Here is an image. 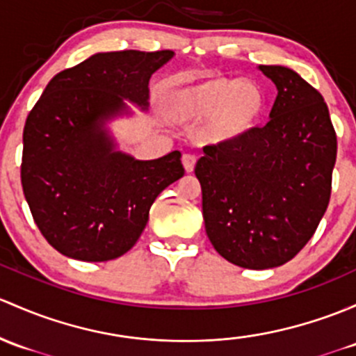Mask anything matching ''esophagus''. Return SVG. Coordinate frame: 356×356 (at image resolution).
<instances>
[{
	"label": "esophagus",
	"mask_w": 356,
	"mask_h": 356,
	"mask_svg": "<svg viewBox=\"0 0 356 356\" xmlns=\"http://www.w3.org/2000/svg\"><path fill=\"white\" fill-rule=\"evenodd\" d=\"M182 165H184L186 172L191 174V172L194 170V167H196V156H194V155H182Z\"/></svg>",
	"instance_id": "34e87169"
}]
</instances>
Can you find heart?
Masks as SVG:
<instances>
[{
    "label": "heart",
    "instance_id": "heart-1",
    "mask_svg": "<svg viewBox=\"0 0 356 356\" xmlns=\"http://www.w3.org/2000/svg\"><path fill=\"white\" fill-rule=\"evenodd\" d=\"M163 109L181 124L204 118L201 140L211 147H230L259 128L268 99L254 81L208 74L175 81L163 95Z\"/></svg>",
    "mask_w": 356,
    "mask_h": 356
}]
</instances>
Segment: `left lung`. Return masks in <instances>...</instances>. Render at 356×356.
I'll return each mask as SVG.
<instances>
[{
    "instance_id": "left-lung-1",
    "label": "left lung",
    "mask_w": 356,
    "mask_h": 356,
    "mask_svg": "<svg viewBox=\"0 0 356 356\" xmlns=\"http://www.w3.org/2000/svg\"><path fill=\"white\" fill-rule=\"evenodd\" d=\"M276 85L269 122L230 147H207L194 174L207 235L247 269L293 259L331 197L336 133L323 95L286 66H257Z\"/></svg>"
}]
</instances>
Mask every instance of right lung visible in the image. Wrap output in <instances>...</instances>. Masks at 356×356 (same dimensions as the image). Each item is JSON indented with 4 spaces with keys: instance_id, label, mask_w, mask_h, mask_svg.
Listing matches in <instances>:
<instances>
[{
    "instance_id": "1",
    "label": "right lung",
    "mask_w": 356,
    "mask_h": 356,
    "mask_svg": "<svg viewBox=\"0 0 356 356\" xmlns=\"http://www.w3.org/2000/svg\"><path fill=\"white\" fill-rule=\"evenodd\" d=\"M172 51L97 52L47 83L24 129L22 188L63 256L102 263L136 244L160 193L184 175L181 152L138 160L111 122L148 107V81Z\"/></svg>"
}]
</instances>
